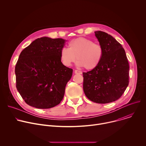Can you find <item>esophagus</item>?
Wrapping results in <instances>:
<instances>
[{
    "label": "esophagus",
    "mask_w": 146,
    "mask_h": 146,
    "mask_svg": "<svg viewBox=\"0 0 146 146\" xmlns=\"http://www.w3.org/2000/svg\"><path fill=\"white\" fill-rule=\"evenodd\" d=\"M74 73H75V74H82V72L80 71V70H75Z\"/></svg>",
    "instance_id": "obj_1"
}]
</instances>
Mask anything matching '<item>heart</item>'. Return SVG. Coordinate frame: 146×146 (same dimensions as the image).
Wrapping results in <instances>:
<instances>
[{
	"mask_svg": "<svg viewBox=\"0 0 146 146\" xmlns=\"http://www.w3.org/2000/svg\"><path fill=\"white\" fill-rule=\"evenodd\" d=\"M103 55L102 46L90 39L79 37L70 40L68 48L60 51L61 62L66 66H71L77 60V65L87 70H93L100 64Z\"/></svg>",
	"mask_w": 146,
	"mask_h": 146,
	"instance_id": "obj_1",
	"label": "heart"
}]
</instances>
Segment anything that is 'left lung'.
Listing matches in <instances>:
<instances>
[{
  "mask_svg": "<svg viewBox=\"0 0 146 146\" xmlns=\"http://www.w3.org/2000/svg\"><path fill=\"white\" fill-rule=\"evenodd\" d=\"M103 49L100 64L82 73L83 90L86 96L98 103H109L122 96L129 84L128 60L122 45L111 35L95 32Z\"/></svg>",
  "mask_w": 146,
  "mask_h": 146,
  "instance_id": "obj_1",
  "label": "left lung"
}]
</instances>
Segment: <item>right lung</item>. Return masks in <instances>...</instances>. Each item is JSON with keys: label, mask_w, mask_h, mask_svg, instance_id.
I'll list each match as a JSON object with an SVG mask.
<instances>
[{"label": "right lung", "mask_w": 146, "mask_h": 146, "mask_svg": "<svg viewBox=\"0 0 146 146\" xmlns=\"http://www.w3.org/2000/svg\"><path fill=\"white\" fill-rule=\"evenodd\" d=\"M63 38L36 39L21 52L15 68L17 89L28 105L50 109L63 99L73 69L62 64Z\"/></svg>", "instance_id": "add662e5"}]
</instances>
